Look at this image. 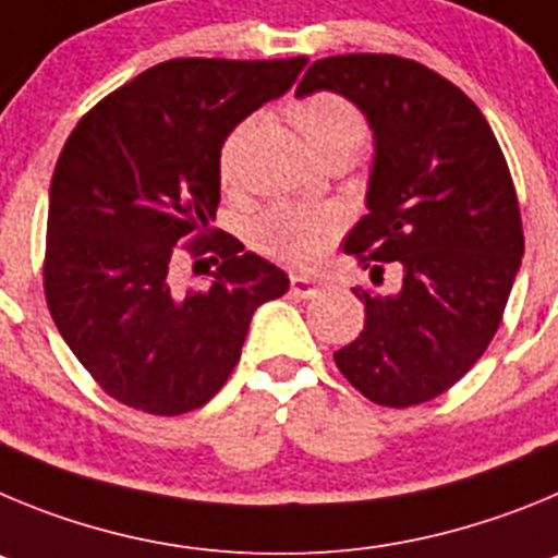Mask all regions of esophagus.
Wrapping results in <instances>:
<instances>
[{"label":"esophagus","instance_id":"esophagus-1","mask_svg":"<svg viewBox=\"0 0 558 558\" xmlns=\"http://www.w3.org/2000/svg\"><path fill=\"white\" fill-rule=\"evenodd\" d=\"M291 291H294L298 298H314L316 291H319V286L311 278H303V275H291Z\"/></svg>","mask_w":558,"mask_h":558}]
</instances>
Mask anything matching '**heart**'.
Segmentation results:
<instances>
[{
	"mask_svg": "<svg viewBox=\"0 0 558 558\" xmlns=\"http://www.w3.org/2000/svg\"><path fill=\"white\" fill-rule=\"evenodd\" d=\"M289 117L319 158L336 153L353 155L366 135L361 110L336 92L300 94L289 102ZM244 133H247V124H239L219 144L217 172L225 185L235 180ZM333 233L336 219L328 210L303 208V205H275L255 222L253 242L269 258L283 260L291 267H308L323 255Z\"/></svg>",
	"mask_w": 558,
	"mask_h": 558,
	"instance_id": "b5f03b06",
	"label": "heart"
}]
</instances>
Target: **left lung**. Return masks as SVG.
I'll return each mask as SVG.
<instances>
[{"instance_id": "left-lung-1", "label": "left lung", "mask_w": 558, "mask_h": 558, "mask_svg": "<svg viewBox=\"0 0 558 558\" xmlns=\"http://www.w3.org/2000/svg\"><path fill=\"white\" fill-rule=\"evenodd\" d=\"M364 110L375 133L369 214L344 239L373 283L403 267L398 294L355 286L364 330L333 361L378 405L439 398L498 333L525 239L514 183L478 105L434 69L398 54L314 60L300 94Z\"/></svg>"}]
</instances>
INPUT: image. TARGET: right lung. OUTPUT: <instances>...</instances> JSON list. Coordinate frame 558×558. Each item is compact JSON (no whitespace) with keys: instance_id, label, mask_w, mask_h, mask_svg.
Returning a JSON list of instances; mask_svg holds the SVG:
<instances>
[{"instance_id":"add662e5","label":"right lung","mask_w":558,"mask_h":558,"mask_svg":"<svg viewBox=\"0 0 558 558\" xmlns=\"http://www.w3.org/2000/svg\"><path fill=\"white\" fill-rule=\"evenodd\" d=\"M305 58H174L99 99L77 122L49 189L44 294L80 364L119 403L178 416L239 364L253 311L289 289L269 260L210 228L219 144L280 97ZM180 252L218 272L178 290Z\"/></svg>"}]
</instances>
